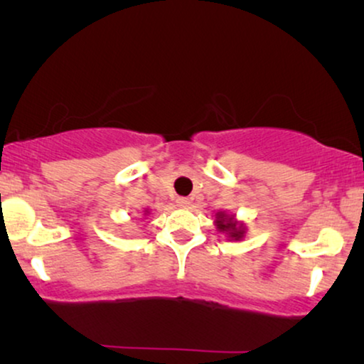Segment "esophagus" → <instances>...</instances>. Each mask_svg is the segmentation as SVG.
<instances>
[{"label":"esophagus","mask_w":364,"mask_h":364,"mask_svg":"<svg viewBox=\"0 0 364 364\" xmlns=\"http://www.w3.org/2000/svg\"><path fill=\"white\" fill-rule=\"evenodd\" d=\"M188 203H191V200H188V198H186V197H178L177 198V205L178 207H188Z\"/></svg>","instance_id":"obj_1"}]
</instances>
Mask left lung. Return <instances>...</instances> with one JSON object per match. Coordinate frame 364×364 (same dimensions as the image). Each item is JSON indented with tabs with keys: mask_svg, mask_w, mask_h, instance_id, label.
<instances>
[{
	"mask_svg": "<svg viewBox=\"0 0 364 364\" xmlns=\"http://www.w3.org/2000/svg\"><path fill=\"white\" fill-rule=\"evenodd\" d=\"M215 225L217 230L230 238V240H242L245 237V225L242 222H238L235 215H230L227 212H217L215 215Z\"/></svg>",
	"mask_w": 364,
	"mask_h": 364,
	"instance_id": "1",
	"label": "left lung"
}]
</instances>
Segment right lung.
<instances>
[{
    "label": "right lung",
    "instance_id": "add662e5",
    "mask_svg": "<svg viewBox=\"0 0 364 364\" xmlns=\"http://www.w3.org/2000/svg\"><path fill=\"white\" fill-rule=\"evenodd\" d=\"M149 213L151 212H149V208H146V210H144V215H149Z\"/></svg>",
    "mask_w": 364,
    "mask_h": 364
}]
</instances>
